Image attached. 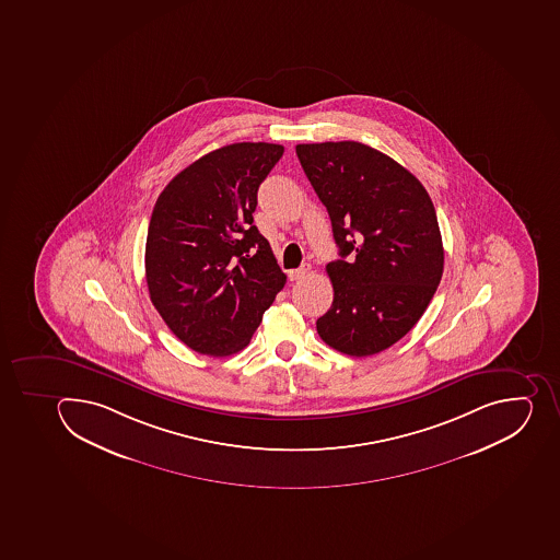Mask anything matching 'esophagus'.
<instances>
[{"mask_svg": "<svg viewBox=\"0 0 560 560\" xmlns=\"http://www.w3.org/2000/svg\"><path fill=\"white\" fill-rule=\"evenodd\" d=\"M308 271H311V266L303 264L302 268L291 269V271H289V278L294 282V280H300V278L305 277Z\"/></svg>", "mask_w": 560, "mask_h": 560, "instance_id": "esophagus-1", "label": "esophagus"}]
</instances>
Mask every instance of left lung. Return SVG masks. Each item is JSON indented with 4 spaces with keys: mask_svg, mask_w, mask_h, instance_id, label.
<instances>
[{
    "mask_svg": "<svg viewBox=\"0 0 560 560\" xmlns=\"http://www.w3.org/2000/svg\"><path fill=\"white\" fill-rule=\"evenodd\" d=\"M306 178L330 215L341 258L317 334L346 355L387 350L423 316L443 277L438 215L421 182L355 141L298 144Z\"/></svg>",
    "mask_w": 560,
    "mask_h": 560,
    "instance_id": "1",
    "label": "left lung"
}]
</instances>
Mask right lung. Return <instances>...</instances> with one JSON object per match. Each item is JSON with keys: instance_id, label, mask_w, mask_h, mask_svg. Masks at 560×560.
Returning a JSON list of instances; mask_svg holds the SVG:
<instances>
[{"instance_id": "obj_1", "label": "right lung", "mask_w": 560, "mask_h": 560, "mask_svg": "<svg viewBox=\"0 0 560 560\" xmlns=\"http://www.w3.org/2000/svg\"><path fill=\"white\" fill-rule=\"evenodd\" d=\"M283 155L269 142H235L192 162L162 190L147 238V283L170 330L190 350H243L285 285L254 224L258 187Z\"/></svg>"}]
</instances>
